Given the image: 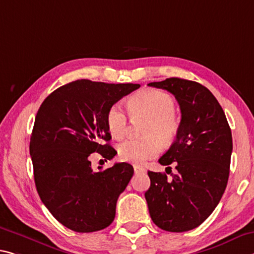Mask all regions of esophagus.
I'll return each mask as SVG.
<instances>
[{
	"label": "esophagus",
	"instance_id": "obj_1",
	"mask_svg": "<svg viewBox=\"0 0 254 254\" xmlns=\"http://www.w3.org/2000/svg\"><path fill=\"white\" fill-rule=\"evenodd\" d=\"M133 168H134L135 174H144V173H146V170H144V168L141 167V166H136V165H135Z\"/></svg>",
	"mask_w": 254,
	"mask_h": 254
}]
</instances>
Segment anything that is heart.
Wrapping results in <instances>:
<instances>
[{
  "label": "heart",
  "mask_w": 254,
  "mask_h": 254,
  "mask_svg": "<svg viewBox=\"0 0 254 254\" xmlns=\"http://www.w3.org/2000/svg\"><path fill=\"white\" fill-rule=\"evenodd\" d=\"M127 108L133 118L148 120L142 140H127L120 143L118 154L121 160L142 165L159 154L160 142H173L179 133L181 121L175 113V102L166 92L157 89H144L132 96ZM108 132L114 139L126 135L127 118L120 104L113 105L107 112Z\"/></svg>",
  "instance_id": "b5f03b06"
}]
</instances>
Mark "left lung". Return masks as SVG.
Listing matches in <instances>:
<instances>
[{
	"mask_svg": "<svg viewBox=\"0 0 254 254\" xmlns=\"http://www.w3.org/2000/svg\"><path fill=\"white\" fill-rule=\"evenodd\" d=\"M148 86L170 91L181 110L175 141L159 158V164H174L178 172L171 180L165 173L148 172L150 188L144 198L149 214L164 231H191L210 216L226 189L233 150L231 127L218 100L202 84L168 78Z\"/></svg>",
	"mask_w": 254,
	"mask_h": 254,
	"instance_id": "8db88e82",
	"label": "left lung"
}]
</instances>
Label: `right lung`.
<instances>
[{"label": "right lung", "instance_id": "1", "mask_svg": "<svg viewBox=\"0 0 254 254\" xmlns=\"http://www.w3.org/2000/svg\"><path fill=\"white\" fill-rule=\"evenodd\" d=\"M139 87L76 80L54 90L39 107L29 146L36 189L51 214L72 231H100L115 218L133 167L116 163L95 172L90 156L98 152L110 160L118 154L108 143L107 112Z\"/></svg>", "mask_w": 254, "mask_h": 254}]
</instances>
